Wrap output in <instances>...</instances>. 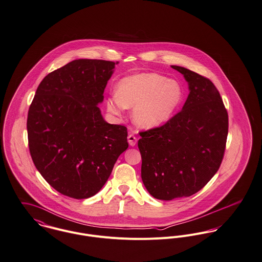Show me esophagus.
<instances>
[{"instance_id":"obj_1","label":"esophagus","mask_w":262,"mask_h":262,"mask_svg":"<svg viewBox=\"0 0 262 262\" xmlns=\"http://www.w3.org/2000/svg\"><path fill=\"white\" fill-rule=\"evenodd\" d=\"M127 141H128L129 145H132V146H135V145H137V143H138V139L134 135H129L127 137Z\"/></svg>"}]
</instances>
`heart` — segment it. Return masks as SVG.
<instances>
[{"mask_svg": "<svg viewBox=\"0 0 262 262\" xmlns=\"http://www.w3.org/2000/svg\"><path fill=\"white\" fill-rule=\"evenodd\" d=\"M117 95L107 99V110L120 115L125 107H135L134 120L144 128L156 127L167 121L181 102L180 84L157 73H140L121 79Z\"/></svg>", "mask_w": 262, "mask_h": 262, "instance_id": "1", "label": "heart"}]
</instances>
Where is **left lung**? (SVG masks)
Here are the masks:
<instances>
[{"instance_id": "obj_1", "label": "left lung", "mask_w": 262, "mask_h": 262, "mask_svg": "<svg viewBox=\"0 0 262 262\" xmlns=\"http://www.w3.org/2000/svg\"><path fill=\"white\" fill-rule=\"evenodd\" d=\"M189 83L181 112L165 124L140 132L142 180L159 200L189 197L200 191L222 163L228 135V113L213 82L172 65Z\"/></svg>"}]
</instances>
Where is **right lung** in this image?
Masks as SVG:
<instances>
[{"instance_id":"1","label":"right lung","mask_w":262,"mask_h":262,"mask_svg":"<svg viewBox=\"0 0 262 262\" xmlns=\"http://www.w3.org/2000/svg\"><path fill=\"white\" fill-rule=\"evenodd\" d=\"M115 62L78 59L46 75L27 118L33 163L60 194L86 199L103 187L128 146L127 128L110 124L97 104Z\"/></svg>"}]
</instances>
